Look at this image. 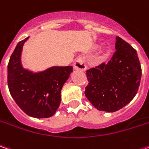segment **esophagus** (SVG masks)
<instances>
[{"label":"esophagus","mask_w":149,"mask_h":149,"mask_svg":"<svg viewBox=\"0 0 149 149\" xmlns=\"http://www.w3.org/2000/svg\"><path fill=\"white\" fill-rule=\"evenodd\" d=\"M73 67H74L75 70H78V71H81V72L86 71V63H85V60L83 59V58L79 57V58L76 59Z\"/></svg>","instance_id":"esophagus-1"}]
</instances>
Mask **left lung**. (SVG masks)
I'll return each mask as SVG.
<instances>
[{"label": "left lung", "instance_id": "1", "mask_svg": "<svg viewBox=\"0 0 149 149\" xmlns=\"http://www.w3.org/2000/svg\"><path fill=\"white\" fill-rule=\"evenodd\" d=\"M108 63L86 71L89 83L85 95L98 110L115 112L129 104L137 94L142 76L136 50L120 37Z\"/></svg>", "mask_w": 149, "mask_h": 149}]
</instances>
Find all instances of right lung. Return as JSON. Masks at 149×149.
I'll return each mask as SVG.
<instances>
[{
    "mask_svg": "<svg viewBox=\"0 0 149 149\" xmlns=\"http://www.w3.org/2000/svg\"><path fill=\"white\" fill-rule=\"evenodd\" d=\"M29 37L19 42L8 63V87L19 107L33 118H49L58 109L61 90L72 67L54 66L33 72L24 68L21 53Z\"/></svg>",
    "mask_w": 149,
    "mask_h": 149,
    "instance_id": "add662e5",
    "label": "right lung"
}]
</instances>
